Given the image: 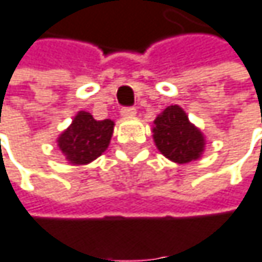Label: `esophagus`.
I'll use <instances>...</instances> for the list:
<instances>
[{
    "label": "esophagus",
    "mask_w": 262,
    "mask_h": 262,
    "mask_svg": "<svg viewBox=\"0 0 262 262\" xmlns=\"http://www.w3.org/2000/svg\"><path fill=\"white\" fill-rule=\"evenodd\" d=\"M136 113H137V110H136V108L128 106V108H122L120 116H122V117H134V116H136Z\"/></svg>",
    "instance_id": "34e87169"
}]
</instances>
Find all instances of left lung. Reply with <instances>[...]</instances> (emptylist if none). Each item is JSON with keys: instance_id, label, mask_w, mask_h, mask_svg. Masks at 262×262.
<instances>
[{"instance_id": "left-lung-1", "label": "left lung", "mask_w": 262, "mask_h": 262, "mask_svg": "<svg viewBox=\"0 0 262 262\" xmlns=\"http://www.w3.org/2000/svg\"><path fill=\"white\" fill-rule=\"evenodd\" d=\"M152 139L157 149L176 163H188L199 159L205 146L204 134L178 105L165 108L156 117Z\"/></svg>"}]
</instances>
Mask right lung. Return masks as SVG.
Instances as JSON below:
<instances>
[{"instance_id":"add662e5","label":"right lung","mask_w":262,"mask_h":262,"mask_svg":"<svg viewBox=\"0 0 262 262\" xmlns=\"http://www.w3.org/2000/svg\"><path fill=\"white\" fill-rule=\"evenodd\" d=\"M113 131V120H95L89 113L78 111L69 128L60 134L57 143L69 163L86 165L106 151Z\"/></svg>"}]
</instances>
